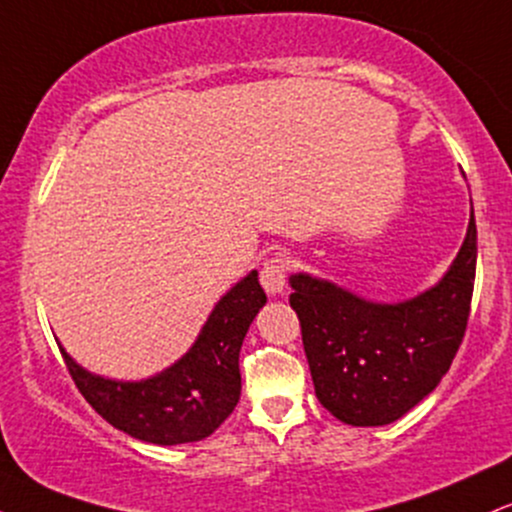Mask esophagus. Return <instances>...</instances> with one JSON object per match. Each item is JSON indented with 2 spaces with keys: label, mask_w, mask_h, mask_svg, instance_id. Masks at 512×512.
<instances>
[{
  "label": "esophagus",
  "mask_w": 512,
  "mask_h": 512,
  "mask_svg": "<svg viewBox=\"0 0 512 512\" xmlns=\"http://www.w3.org/2000/svg\"><path fill=\"white\" fill-rule=\"evenodd\" d=\"M286 276H289V257L276 252V255L264 260L262 272H260V281L264 286V291L269 296H276V293H284L286 289Z\"/></svg>",
  "instance_id": "1"
}]
</instances>
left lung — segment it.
I'll return each mask as SVG.
<instances>
[{
    "mask_svg": "<svg viewBox=\"0 0 512 512\" xmlns=\"http://www.w3.org/2000/svg\"><path fill=\"white\" fill-rule=\"evenodd\" d=\"M477 274V223L436 286L402 303H373L356 293L291 274V308L320 404L351 426L402 419L436 390L460 349Z\"/></svg>",
    "mask_w": 512,
    "mask_h": 512,
    "instance_id": "left-lung-1",
    "label": "left lung"
}]
</instances>
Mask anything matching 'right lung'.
Here are the masks:
<instances>
[{
    "label": "right lung",
    "mask_w": 512,
    "mask_h": 512,
    "mask_svg": "<svg viewBox=\"0 0 512 512\" xmlns=\"http://www.w3.org/2000/svg\"><path fill=\"white\" fill-rule=\"evenodd\" d=\"M267 303L257 272L240 279L204 322L180 361L137 383L88 373L62 349L79 392L108 424L154 445L195 443L211 436L240 399V346Z\"/></svg>",
    "instance_id": "add662e5"
}]
</instances>
